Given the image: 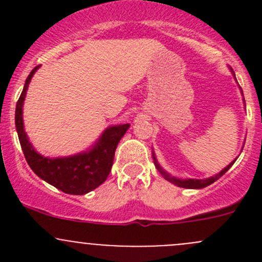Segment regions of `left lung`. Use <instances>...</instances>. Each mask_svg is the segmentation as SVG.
Returning a JSON list of instances; mask_svg holds the SVG:
<instances>
[{
	"label": "left lung",
	"mask_w": 262,
	"mask_h": 262,
	"mask_svg": "<svg viewBox=\"0 0 262 262\" xmlns=\"http://www.w3.org/2000/svg\"><path fill=\"white\" fill-rule=\"evenodd\" d=\"M231 72H232V75L234 76L233 71L231 70ZM234 78H236V76H234ZM239 90H241V87H239ZM241 94H242V96H244V92H242V90H241ZM244 104H245V107H246L245 99H244ZM242 148H244V147H242ZM152 157H153V162H155L156 168L160 171L161 175H162L163 178L166 179V180L170 181L171 184L176 185V186H179V187H184V189H203V187L209 186L210 184H213V182H215L219 178H222V176H223L224 173H226L227 171H228L229 168L232 167V165H233V163L236 162V160H237V158H234V160L232 161V162L229 163L228 166H226V167H224L223 170L221 171V172H218L216 175H214V176H210V178H207V179H178V178H175V176H171L170 173L167 172V171H165L162 167H161V165L158 163V161H157V158H156V155H155V152H153V150H152Z\"/></svg>",
	"instance_id": "8db88e82"
}]
</instances>
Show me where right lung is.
<instances>
[{
	"mask_svg": "<svg viewBox=\"0 0 262 262\" xmlns=\"http://www.w3.org/2000/svg\"><path fill=\"white\" fill-rule=\"evenodd\" d=\"M40 66H36L26 78L15 112V125L21 148L26 162L31 170L48 184L71 195H83L99 187L112 171L115 149L124 134L129 129V124H118L105 129L97 141L86 150L67 157H46L36 152L30 143L24 129L23 107L34 73Z\"/></svg>",
	"mask_w": 262,
	"mask_h": 262,
	"instance_id": "1",
	"label": "right lung"
}]
</instances>
